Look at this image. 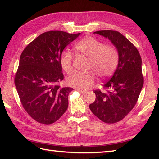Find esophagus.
<instances>
[{
    "mask_svg": "<svg viewBox=\"0 0 159 159\" xmlns=\"http://www.w3.org/2000/svg\"><path fill=\"white\" fill-rule=\"evenodd\" d=\"M78 91H79V92L80 93H83V94H84V93H87V91H86V90H82V89H78Z\"/></svg>",
    "mask_w": 159,
    "mask_h": 159,
    "instance_id": "obj_1",
    "label": "esophagus"
}]
</instances>
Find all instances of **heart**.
I'll return each mask as SVG.
<instances>
[{"label":"heart","mask_w":159,"mask_h":159,"mask_svg":"<svg viewBox=\"0 0 159 159\" xmlns=\"http://www.w3.org/2000/svg\"><path fill=\"white\" fill-rule=\"evenodd\" d=\"M74 50L76 55L89 59L87 70L92 71L99 79L109 78L116 70L118 54L113 46L104 45L103 42L93 37H87L76 43ZM72 62L73 57L71 52L67 50L62 51L59 57V63L66 73L72 72ZM93 74L92 72H76L67 78L66 83L69 86L79 89H89L95 80Z\"/></svg>","instance_id":"b5f03b06"}]
</instances>
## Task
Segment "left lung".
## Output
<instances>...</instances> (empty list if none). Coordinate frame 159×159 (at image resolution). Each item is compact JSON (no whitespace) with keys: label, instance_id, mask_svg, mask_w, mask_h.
Here are the masks:
<instances>
[{"label":"left lung","instance_id":"8db88e82","mask_svg":"<svg viewBox=\"0 0 159 159\" xmlns=\"http://www.w3.org/2000/svg\"><path fill=\"white\" fill-rule=\"evenodd\" d=\"M108 38L117 50L118 65L103 88L94 91L96 100L89 105L92 112L107 124L121 121L135 105L143 85L141 58L137 48L120 32L111 30L94 32Z\"/></svg>","mask_w":159,"mask_h":159}]
</instances>
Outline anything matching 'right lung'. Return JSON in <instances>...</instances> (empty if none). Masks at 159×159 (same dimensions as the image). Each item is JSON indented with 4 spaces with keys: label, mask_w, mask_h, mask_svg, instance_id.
I'll return each mask as SVG.
<instances>
[{
    "label": "right lung",
    "mask_w": 159,
    "mask_h": 159,
    "mask_svg": "<svg viewBox=\"0 0 159 159\" xmlns=\"http://www.w3.org/2000/svg\"><path fill=\"white\" fill-rule=\"evenodd\" d=\"M80 34L45 32L30 43L20 55L15 85L23 108L40 124L55 122L68 107V95L73 89L58 85L63 79L59 57Z\"/></svg>",
    "instance_id": "add662e5"
}]
</instances>
